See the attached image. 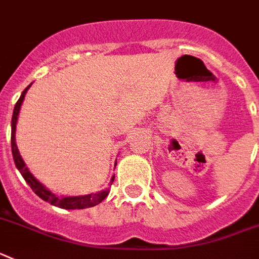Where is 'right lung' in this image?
I'll list each match as a JSON object with an SVG mask.
<instances>
[{
    "mask_svg": "<svg viewBox=\"0 0 259 259\" xmlns=\"http://www.w3.org/2000/svg\"><path fill=\"white\" fill-rule=\"evenodd\" d=\"M30 87H31V84L23 91L21 97H19V100L17 101V104H15L14 112H13L12 117V153L13 158H14L15 166H17V168L19 170V172H21V175L23 177V179L26 180V183L31 187V190L34 191L40 199L45 200V201H49L52 205H55V207L59 208H64V209H84V208L95 207V205L101 203V201L108 196L109 190L101 191V192L97 193H91V195H84V196H56L55 193H52L51 191L47 190L39 180H36L35 178H34V175L30 172L29 168L26 167L23 159L21 158V154H19L17 143H15V126H17V121H18L19 109H21V105H22L23 103L25 95ZM113 180H114V177L112 178V183Z\"/></svg>",
    "mask_w": 259,
    "mask_h": 259,
    "instance_id": "right-lung-1",
    "label": "right lung"
}]
</instances>
